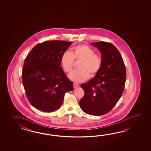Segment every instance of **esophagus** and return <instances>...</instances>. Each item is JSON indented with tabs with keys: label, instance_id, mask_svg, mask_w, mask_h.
<instances>
[{
	"label": "esophagus",
	"instance_id": "esophagus-1",
	"mask_svg": "<svg viewBox=\"0 0 151 151\" xmlns=\"http://www.w3.org/2000/svg\"><path fill=\"white\" fill-rule=\"evenodd\" d=\"M79 87V85L78 84L75 83L73 84V87H74V88H77Z\"/></svg>",
	"mask_w": 151,
	"mask_h": 151
}]
</instances>
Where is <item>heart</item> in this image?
Returning a JSON list of instances; mask_svg holds the SVG:
<instances>
[{"label":"heart","mask_w":151,"mask_h":151,"mask_svg":"<svg viewBox=\"0 0 151 151\" xmlns=\"http://www.w3.org/2000/svg\"><path fill=\"white\" fill-rule=\"evenodd\" d=\"M74 59L81 61L78 65L79 70L72 72L68 75V78L76 83L86 80L90 76H95L100 71L103 63L101 57L96 54L93 49L87 45H78L74 47L72 52L66 51L61 55L60 64L65 72H71Z\"/></svg>","instance_id":"heart-1"}]
</instances>
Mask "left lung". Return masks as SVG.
Returning a JSON list of instances; mask_svg holds the SVG:
<instances>
[{
  "label": "left lung",
  "mask_w": 151,
  "mask_h": 151,
  "mask_svg": "<svg viewBox=\"0 0 151 151\" xmlns=\"http://www.w3.org/2000/svg\"><path fill=\"white\" fill-rule=\"evenodd\" d=\"M99 50L102 59L100 71L81 87L85 92L79 105L83 112L102 116L112 109L122 96L126 72L122 57L114 45L107 42L91 43Z\"/></svg>",
  "instance_id": "1"
}]
</instances>
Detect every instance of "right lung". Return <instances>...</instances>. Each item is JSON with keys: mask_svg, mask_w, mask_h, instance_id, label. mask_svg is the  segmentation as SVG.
Listing matches in <instances>:
<instances>
[{"mask_svg": "<svg viewBox=\"0 0 151 151\" xmlns=\"http://www.w3.org/2000/svg\"><path fill=\"white\" fill-rule=\"evenodd\" d=\"M72 42L51 40L32 48L24 61L22 81L29 103L37 109L52 112L60 108L66 92L73 90L60 66L63 53Z\"/></svg>", "mask_w": 151, "mask_h": 151, "instance_id": "obj_1", "label": "right lung"}]
</instances>
